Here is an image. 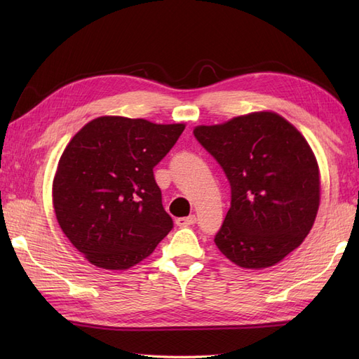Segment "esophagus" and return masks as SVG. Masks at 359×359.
I'll use <instances>...</instances> for the list:
<instances>
[{
	"label": "esophagus",
	"instance_id": "obj_1",
	"mask_svg": "<svg viewBox=\"0 0 359 359\" xmlns=\"http://www.w3.org/2000/svg\"><path fill=\"white\" fill-rule=\"evenodd\" d=\"M177 226L180 227H187L196 223V215H189V217H181V219H177Z\"/></svg>",
	"mask_w": 359,
	"mask_h": 359
}]
</instances>
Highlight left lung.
Wrapping results in <instances>:
<instances>
[{"label": "left lung", "mask_w": 359, "mask_h": 359, "mask_svg": "<svg viewBox=\"0 0 359 359\" xmlns=\"http://www.w3.org/2000/svg\"><path fill=\"white\" fill-rule=\"evenodd\" d=\"M193 133L231 184V208L215 245L241 268L278 264L301 245L319 210V168L307 140L274 112L199 126Z\"/></svg>", "instance_id": "left-lung-1"}]
</instances>
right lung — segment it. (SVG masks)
I'll list each match as a JSON object with an SVG mask.
<instances>
[{"label":"right lung","instance_id":"1","mask_svg":"<svg viewBox=\"0 0 359 359\" xmlns=\"http://www.w3.org/2000/svg\"><path fill=\"white\" fill-rule=\"evenodd\" d=\"M184 128L100 116L64 149L53 178V210L62 232L93 265L128 269L172 231L153 169Z\"/></svg>","mask_w":359,"mask_h":359}]
</instances>
